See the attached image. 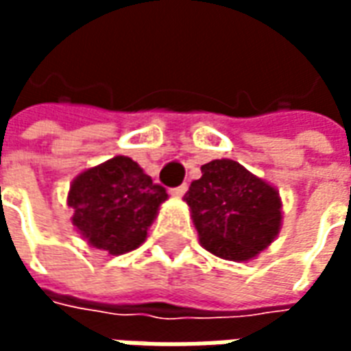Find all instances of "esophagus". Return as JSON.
I'll return each mask as SVG.
<instances>
[{"instance_id": "esophagus-1", "label": "esophagus", "mask_w": 351, "mask_h": 351, "mask_svg": "<svg viewBox=\"0 0 351 351\" xmlns=\"http://www.w3.org/2000/svg\"><path fill=\"white\" fill-rule=\"evenodd\" d=\"M186 191H188V184H180L178 188H173V190H171V195H173V197H182Z\"/></svg>"}]
</instances>
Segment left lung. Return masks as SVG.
<instances>
[{
	"label": "left lung",
	"instance_id": "left-lung-1",
	"mask_svg": "<svg viewBox=\"0 0 351 351\" xmlns=\"http://www.w3.org/2000/svg\"><path fill=\"white\" fill-rule=\"evenodd\" d=\"M201 173L184 201L203 248L229 261L254 259L282 228L278 190L233 160L208 161Z\"/></svg>",
	"mask_w": 351,
	"mask_h": 351
}]
</instances>
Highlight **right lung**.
<instances>
[{"label": "right lung", "instance_id": "obj_1", "mask_svg": "<svg viewBox=\"0 0 351 351\" xmlns=\"http://www.w3.org/2000/svg\"><path fill=\"white\" fill-rule=\"evenodd\" d=\"M167 191L128 156L82 171L71 182L67 205L73 226L90 246L122 256L145 243Z\"/></svg>", "mask_w": 351, "mask_h": 351}]
</instances>
